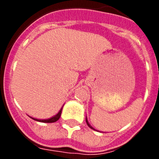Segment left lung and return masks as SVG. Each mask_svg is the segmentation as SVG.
Segmentation results:
<instances>
[{"label":"left lung","mask_w":159,"mask_h":159,"mask_svg":"<svg viewBox=\"0 0 159 159\" xmlns=\"http://www.w3.org/2000/svg\"><path fill=\"white\" fill-rule=\"evenodd\" d=\"M86 122H87V124L88 125V127H90V128H92V130H95V128H94V127H92V126H91V124H90L89 123V122H88V119H87V116H86Z\"/></svg>","instance_id":"obj_1"}]
</instances>
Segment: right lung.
I'll return each mask as SVG.
<instances>
[{"label": "right lung", "instance_id": "1", "mask_svg": "<svg viewBox=\"0 0 159 159\" xmlns=\"http://www.w3.org/2000/svg\"><path fill=\"white\" fill-rule=\"evenodd\" d=\"M63 107H64V105H63V106H62V107L60 108V110L59 111V112L57 114V115H55V116H53L52 117L48 118V119H35V118L31 117V116H29V117L32 118V119H34V120H36V121L41 122V123H55V122H57V120H58V119L60 118V116H61V113H62Z\"/></svg>", "mask_w": 159, "mask_h": 159}]
</instances>
